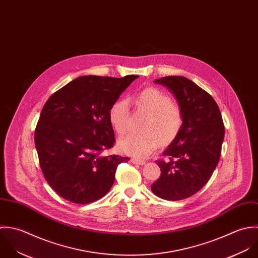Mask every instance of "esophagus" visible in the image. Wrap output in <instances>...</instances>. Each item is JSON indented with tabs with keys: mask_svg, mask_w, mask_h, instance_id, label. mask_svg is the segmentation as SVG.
<instances>
[{
	"mask_svg": "<svg viewBox=\"0 0 258 258\" xmlns=\"http://www.w3.org/2000/svg\"><path fill=\"white\" fill-rule=\"evenodd\" d=\"M131 162L133 164H137V165H144L146 163L144 160H140V159H137V158H132Z\"/></svg>",
	"mask_w": 258,
	"mask_h": 258,
	"instance_id": "1",
	"label": "esophagus"
}]
</instances>
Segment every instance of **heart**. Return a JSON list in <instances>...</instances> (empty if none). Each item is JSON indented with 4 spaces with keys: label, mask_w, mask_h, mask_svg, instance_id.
<instances>
[{
    "label": "heart",
    "mask_w": 258,
    "mask_h": 258,
    "mask_svg": "<svg viewBox=\"0 0 258 258\" xmlns=\"http://www.w3.org/2000/svg\"><path fill=\"white\" fill-rule=\"evenodd\" d=\"M135 107L148 115L142 128V134H128L120 139L119 149L136 158H146L161 144L167 145L179 135L183 126L181 107L171 101L163 91L149 87L140 91L133 99ZM109 119L114 130L122 135L127 131L129 119L128 102L116 101L109 111Z\"/></svg>",
    "instance_id": "heart-1"
}]
</instances>
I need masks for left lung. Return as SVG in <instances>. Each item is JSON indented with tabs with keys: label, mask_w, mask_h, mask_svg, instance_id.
Instances as JSON below:
<instances>
[{
	"label": "left lung",
	"mask_w": 258,
	"mask_h": 258,
	"mask_svg": "<svg viewBox=\"0 0 258 258\" xmlns=\"http://www.w3.org/2000/svg\"><path fill=\"white\" fill-rule=\"evenodd\" d=\"M166 86L183 112V126L163 152L169 160H157L161 175L152 192L165 200H182L198 192L215 170L224 139V124L214 99L202 88L182 76L154 81Z\"/></svg>",
	"instance_id": "1"
}]
</instances>
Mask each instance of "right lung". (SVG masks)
Listing matches in <instances>:
<instances>
[{"label": "right lung", "instance_id": "1", "mask_svg": "<svg viewBox=\"0 0 258 258\" xmlns=\"http://www.w3.org/2000/svg\"><path fill=\"white\" fill-rule=\"evenodd\" d=\"M138 77L81 76L47 100L35 145L45 179L64 199L88 204L102 198L114 183L117 166L129 160L102 152L115 143L110 108Z\"/></svg>", "mask_w": 258, "mask_h": 258}]
</instances>
